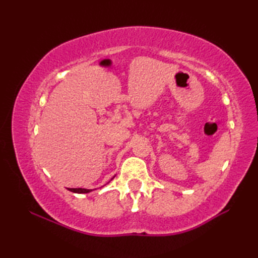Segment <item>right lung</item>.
I'll return each mask as SVG.
<instances>
[{"label": "right lung", "instance_id": "right-lung-1", "mask_svg": "<svg viewBox=\"0 0 258 258\" xmlns=\"http://www.w3.org/2000/svg\"><path fill=\"white\" fill-rule=\"evenodd\" d=\"M115 177V176H114ZM113 177V178H114ZM112 178V179H113ZM111 179V180H112ZM109 183V182H108ZM69 190L73 191V193H78V194H86V193H90V191H92L93 189H86V188H68Z\"/></svg>", "mask_w": 258, "mask_h": 258}]
</instances>
